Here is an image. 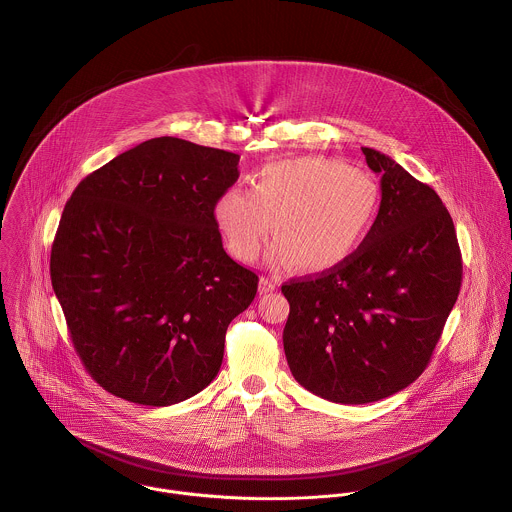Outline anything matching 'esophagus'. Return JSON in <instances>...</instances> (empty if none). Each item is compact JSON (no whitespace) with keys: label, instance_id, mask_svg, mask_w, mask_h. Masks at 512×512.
I'll list each match as a JSON object with an SVG mask.
<instances>
[{"label":"esophagus","instance_id":"1","mask_svg":"<svg viewBox=\"0 0 512 512\" xmlns=\"http://www.w3.org/2000/svg\"><path fill=\"white\" fill-rule=\"evenodd\" d=\"M276 290H278V282L274 278H268V276L260 278V293L276 292Z\"/></svg>","mask_w":512,"mask_h":512}]
</instances>
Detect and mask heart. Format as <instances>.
I'll return each mask as SVG.
<instances>
[{
	"instance_id": "obj_1",
	"label": "heart",
	"mask_w": 512,
	"mask_h": 512,
	"mask_svg": "<svg viewBox=\"0 0 512 512\" xmlns=\"http://www.w3.org/2000/svg\"><path fill=\"white\" fill-rule=\"evenodd\" d=\"M380 209V185L339 159L309 155L274 161L252 177V191L226 189L215 220L228 250L244 262L258 258L272 222L274 264L305 274L347 262L370 234Z\"/></svg>"
}]
</instances>
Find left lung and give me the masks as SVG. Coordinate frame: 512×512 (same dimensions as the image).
<instances>
[{
    "label": "left lung",
    "mask_w": 512,
    "mask_h": 512,
    "mask_svg": "<svg viewBox=\"0 0 512 512\" xmlns=\"http://www.w3.org/2000/svg\"><path fill=\"white\" fill-rule=\"evenodd\" d=\"M380 175L378 217L341 266L282 286L293 378L337 404H368L430 363L461 288V252L438 193L390 155L363 147Z\"/></svg>",
    "instance_id": "1"
}]
</instances>
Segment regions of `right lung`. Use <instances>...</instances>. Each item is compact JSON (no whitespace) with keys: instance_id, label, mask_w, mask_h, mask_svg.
Segmentation results:
<instances>
[{"instance_id":"right-lung-1","label":"right lung","mask_w":512,"mask_h":512,"mask_svg":"<svg viewBox=\"0 0 512 512\" xmlns=\"http://www.w3.org/2000/svg\"><path fill=\"white\" fill-rule=\"evenodd\" d=\"M238 161L153 138L84 177L65 205L51 282L82 365L110 394L171 406L219 374L226 329L258 290L215 220Z\"/></svg>"}]
</instances>
